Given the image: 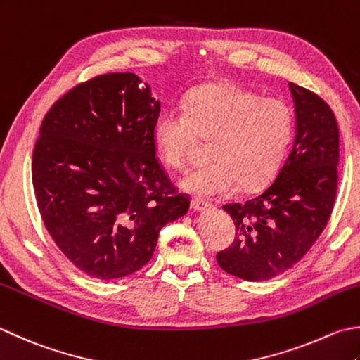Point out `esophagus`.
I'll return each mask as SVG.
<instances>
[{
    "label": "esophagus",
    "mask_w": 360,
    "mask_h": 360,
    "mask_svg": "<svg viewBox=\"0 0 360 360\" xmlns=\"http://www.w3.org/2000/svg\"><path fill=\"white\" fill-rule=\"evenodd\" d=\"M190 206H192L193 210H198V212H202V210H207L210 207V204L202 200V198H192V201H190Z\"/></svg>",
    "instance_id": "esophagus-1"
}]
</instances>
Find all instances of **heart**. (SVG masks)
Returning a JSON list of instances; mask_svg holds the SVG:
<instances>
[{"mask_svg":"<svg viewBox=\"0 0 360 360\" xmlns=\"http://www.w3.org/2000/svg\"><path fill=\"white\" fill-rule=\"evenodd\" d=\"M293 132L287 103L220 82L193 89L184 109L162 110L153 137L160 159L174 170L187 167L200 139L209 140L212 160L187 174L181 186L204 196H226L238 186L255 190L271 181L284 164Z\"/></svg>","mask_w":360,"mask_h":360,"instance_id":"heart-1","label":"heart"}]
</instances>
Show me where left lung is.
<instances>
[{"label": "left lung", "mask_w": 360, "mask_h": 360, "mask_svg": "<svg viewBox=\"0 0 360 360\" xmlns=\"http://www.w3.org/2000/svg\"><path fill=\"white\" fill-rule=\"evenodd\" d=\"M297 117L293 148L276 178L245 202L224 204L236 238L217 255L221 269L266 281L301 260L325 229L337 193L339 126L319 95L288 82Z\"/></svg>", "instance_id": "left-lung-1"}]
</instances>
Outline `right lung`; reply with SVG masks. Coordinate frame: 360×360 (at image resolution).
I'll return each mask as SVG.
<instances>
[{
  "label": "right lung",
  "mask_w": 360,
  "mask_h": 360,
  "mask_svg": "<svg viewBox=\"0 0 360 360\" xmlns=\"http://www.w3.org/2000/svg\"><path fill=\"white\" fill-rule=\"evenodd\" d=\"M134 73H105L56 101L32 153L40 217L67 259L96 279H118L150 262L159 232L186 215L156 158L160 114Z\"/></svg>",
  "instance_id": "right-lung-1"
}]
</instances>
